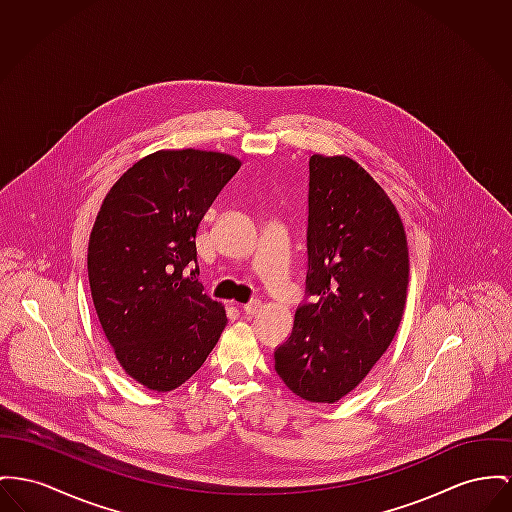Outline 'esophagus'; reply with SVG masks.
<instances>
[{"instance_id": "esophagus-1", "label": "esophagus", "mask_w": 512, "mask_h": 512, "mask_svg": "<svg viewBox=\"0 0 512 512\" xmlns=\"http://www.w3.org/2000/svg\"><path fill=\"white\" fill-rule=\"evenodd\" d=\"M260 310H262V303H260V301H250V303H246V305L242 307V312L248 314V316H254V314H258Z\"/></svg>"}]
</instances>
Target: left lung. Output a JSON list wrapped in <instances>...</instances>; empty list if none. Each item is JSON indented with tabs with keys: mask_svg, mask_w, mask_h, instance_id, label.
Masks as SVG:
<instances>
[{
	"mask_svg": "<svg viewBox=\"0 0 512 512\" xmlns=\"http://www.w3.org/2000/svg\"><path fill=\"white\" fill-rule=\"evenodd\" d=\"M305 303L273 353L285 386L307 402L347 396L394 340L408 295L409 256L398 209L345 155L308 161Z\"/></svg>",
	"mask_w": 512,
	"mask_h": 512,
	"instance_id": "1",
	"label": "left lung"
}]
</instances>
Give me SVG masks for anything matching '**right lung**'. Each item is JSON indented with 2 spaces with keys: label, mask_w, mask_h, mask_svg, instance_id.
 Instances as JSON below:
<instances>
[{
  "label": "right lung",
  "mask_w": 512,
  "mask_h": 512,
  "mask_svg": "<svg viewBox=\"0 0 512 512\" xmlns=\"http://www.w3.org/2000/svg\"><path fill=\"white\" fill-rule=\"evenodd\" d=\"M239 169L227 153L161 149L101 205L87 252L93 303L118 363L149 390L184 384L227 326L225 307L198 281L196 233Z\"/></svg>",
  "instance_id": "right-lung-1"
}]
</instances>
